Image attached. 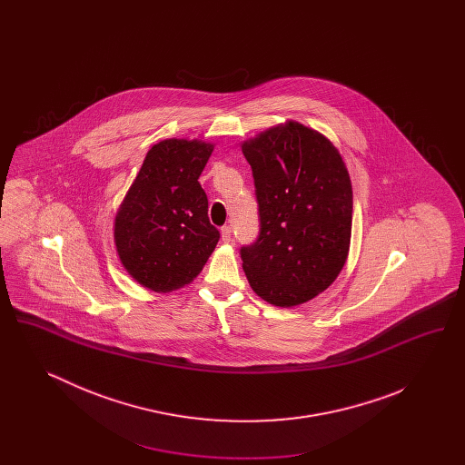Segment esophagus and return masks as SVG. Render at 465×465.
I'll return each mask as SVG.
<instances>
[{"label":"esophagus","mask_w":465,"mask_h":465,"mask_svg":"<svg viewBox=\"0 0 465 465\" xmlns=\"http://www.w3.org/2000/svg\"><path fill=\"white\" fill-rule=\"evenodd\" d=\"M222 239L223 242H230L232 241V228L230 226H223Z\"/></svg>","instance_id":"obj_1"}]
</instances>
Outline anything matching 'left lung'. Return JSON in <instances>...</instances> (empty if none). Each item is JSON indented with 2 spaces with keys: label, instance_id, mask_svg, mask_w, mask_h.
I'll use <instances>...</instances> for the list:
<instances>
[{
  "label": "left lung",
  "instance_id": "left-lung-1",
  "mask_svg": "<svg viewBox=\"0 0 465 465\" xmlns=\"http://www.w3.org/2000/svg\"><path fill=\"white\" fill-rule=\"evenodd\" d=\"M254 177L260 233L241 247L252 291L294 307L330 288L347 262L352 232L349 171L322 134L298 122L242 144Z\"/></svg>",
  "mask_w": 465,
  "mask_h": 465
}]
</instances>
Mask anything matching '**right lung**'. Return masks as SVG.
Segmentation results:
<instances>
[{"mask_svg": "<svg viewBox=\"0 0 465 465\" xmlns=\"http://www.w3.org/2000/svg\"><path fill=\"white\" fill-rule=\"evenodd\" d=\"M213 150L197 139L156 143L116 213L120 262L144 288L169 292L190 284L220 241L199 183Z\"/></svg>", "mask_w": 465, "mask_h": 465, "instance_id": "add662e5", "label": "right lung"}]
</instances>
